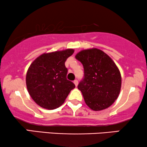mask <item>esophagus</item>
Returning <instances> with one entry per match:
<instances>
[{
    "mask_svg": "<svg viewBox=\"0 0 147 147\" xmlns=\"http://www.w3.org/2000/svg\"><path fill=\"white\" fill-rule=\"evenodd\" d=\"M74 84H75L76 85V86H78V80H75L74 81Z\"/></svg>",
    "mask_w": 147,
    "mask_h": 147,
    "instance_id": "obj_1",
    "label": "esophagus"
}]
</instances>
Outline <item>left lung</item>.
<instances>
[{
	"label": "left lung",
	"instance_id": "obj_1",
	"mask_svg": "<svg viewBox=\"0 0 147 147\" xmlns=\"http://www.w3.org/2000/svg\"><path fill=\"white\" fill-rule=\"evenodd\" d=\"M82 63L84 78L78 88L92 110L106 109L117 99L121 88V76L112 59L101 50H83L76 56Z\"/></svg>",
	"mask_w": 147,
	"mask_h": 147
}]
</instances>
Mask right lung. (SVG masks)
Here are the masks:
<instances>
[{
  "instance_id": "obj_1",
  "label": "right lung",
  "mask_w": 147,
  "mask_h": 147,
  "mask_svg": "<svg viewBox=\"0 0 147 147\" xmlns=\"http://www.w3.org/2000/svg\"><path fill=\"white\" fill-rule=\"evenodd\" d=\"M74 49L44 53L31 64L26 76L28 92L41 107L55 109L63 103L70 91L76 87L67 80L66 59Z\"/></svg>"
}]
</instances>
